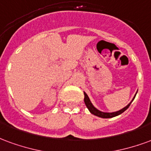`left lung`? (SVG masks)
Segmentation results:
<instances>
[{
  "label": "left lung",
  "mask_w": 151,
  "mask_h": 151,
  "mask_svg": "<svg viewBox=\"0 0 151 151\" xmlns=\"http://www.w3.org/2000/svg\"><path fill=\"white\" fill-rule=\"evenodd\" d=\"M137 92V91L136 92V93H135V95H134L133 100H132V101H130V102H129V103L125 107H124L123 109H120V110L116 111V112H112V113L103 112V111L99 110L98 109H96V108L92 104V103L91 102V101H90V99H89L88 96L87 95V93L85 92H83V94H84V99H83V100H84V103H85V104H86L88 109V110L90 111V113H92L93 115H95V116H99V117H101V118H112V117H114V116H118V115H120V114H122L123 112H125V111L129 107V105H130V104L132 103V101H134V99L135 98Z\"/></svg>",
  "instance_id": "1"
}]
</instances>
